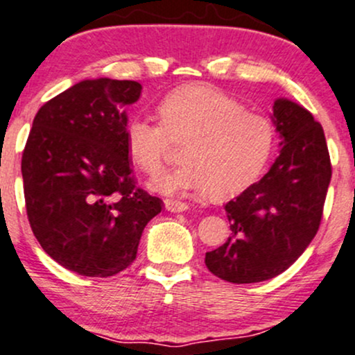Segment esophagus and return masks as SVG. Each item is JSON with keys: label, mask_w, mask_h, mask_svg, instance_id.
I'll list each match as a JSON object with an SVG mask.
<instances>
[{"label": "esophagus", "mask_w": 355, "mask_h": 355, "mask_svg": "<svg viewBox=\"0 0 355 355\" xmlns=\"http://www.w3.org/2000/svg\"><path fill=\"white\" fill-rule=\"evenodd\" d=\"M165 209L168 212H185L189 209V205L185 202H178V200H165Z\"/></svg>", "instance_id": "1"}]
</instances>
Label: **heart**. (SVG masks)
<instances>
[{"mask_svg": "<svg viewBox=\"0 0 355 355\" xmlns=\"http://www.w3.org/2000/svg\"><path fill=\"white\" fill-rule=\"evenodd\" d=\"M158 114L162 124L135 116L126 126L128 157L148 175L163 168L171 141H185L180 153L185 163L151 180L155 192H209L214 200H225L248 189L271 157V121L212 85L193 84L170 92Z\"/></svg>", "mask_w": 355, "mask_h": 355, "instance_id": "obj_1", "label": "heart"}]
</instances>
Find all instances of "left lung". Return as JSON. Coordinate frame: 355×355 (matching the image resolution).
I'll use <instances>...</instances> for the list:
<instances>
[{
  "instance_id": "1",
  "label": "left lung",
  "mask_w": 355,
  "mask_h": 355,
  "mask_svg": "<svg viewBox=\"0 0 355 355\" xmlns=\"http://www.w3.org/2000/svg\"><path fill=\"white\" fill-rule=\"evenodd\" d=\"M279 157L270 171L225 204L231 236L205 252V266L229 283H259L286 271L320 227L332 178L320 123L300 104L276 99Z\"/></svg>"
}]
</instances>
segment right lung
Wrapping results in <instances>:
<instances>
[{
  "instance_id": "right-lung-1",
  "label": "right lung",
  "mask_w": 355,
  "mask_h": 355,
  "mask_svg": "<svg viewBox=\"0 0 355 355\" xmlns=\"http://www.w3.org/2000/svg\"><path fill=\"white\" fill-rule=\"evenodd\" d=\"M141 84H73L38 109L21 157L26 216L44 251L83 276L118 275L136 259L163 202L138 189L126 150V107Z\"/></svg>"
}]
</instances>
